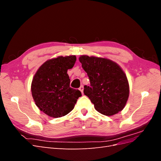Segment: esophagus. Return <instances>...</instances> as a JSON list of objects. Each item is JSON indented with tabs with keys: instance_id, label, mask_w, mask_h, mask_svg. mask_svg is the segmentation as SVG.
<instances>
[{
	"instance_id": "1",
	"label": "esophagus",
	"mask_w": 161,
	"mask_h": 161,
	"mask_svg": "<svg viewBox=\"0 0 161 161\" xmlns=\"http://www.w3.org/2000/svg\"><path fill=\"white\" fill-rule=\"evenodd\" d=\"M79 90H80V91L82 92V93H83V90H84V87H83V86L81 85V86H80Z\"/></svg>"
}]
</instances>
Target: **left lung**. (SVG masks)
<instances>
[{
	"mask_svg": "<svg viewBox=\"0 0 161 161\" xmlns=\"http://www.w3.org/2000/svg\"><path fill=\"white\" fill-rule=\"evenodd\" d=\"M79 61L87 73L90 86L84 94L101 114L111 116L122 110L129 97L127 77L117 63L103 58L81 56Z\"/></svg>",
	"mask_w": 161,
	"mask_h": 161,
	"instance_id": "obj_1",
	"label": "left lung"
}]
</instances>
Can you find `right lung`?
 Returning a JSON list of instances; mask_svg holds the SVG:
<instances>
[{"label":"right lung","instance_id":"right-lung-1","mask_svg":"<svg viewBox=\"0 0 161 161\" xmlns=\"http://www.w3.org/2000/svg\"><path fill=\"white\" fill-rule=\"evenodd\" d=\"M75 56H59L39 68L31 82V93L40 111L52 118L64 116L74 109L80 97L79 90L70 87L67 71L74 66Z\"/></svg>","mask_w":161,"mask_h":161}]
</instances>
